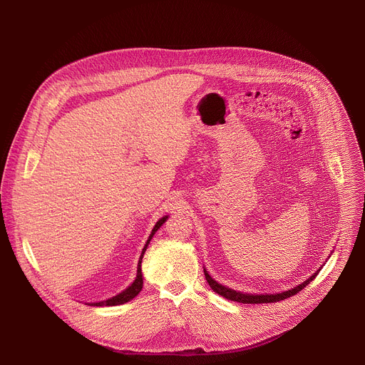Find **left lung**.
<instances>
[{
    "label": "left lung",
    "instance_id": "1",
    "mask_svg": "<svg viewBox=\"0 0 365 365\" xmlns=\"http://www.w3.org/2000/svg\"><path fill=\"white\" fill-rule=\"evenodd\" d=\"M203 272H205L206 282L210 283L211 289H212L214 292H217L218 294L224 296V297L228 299V300H234V302H238V303H274V302H280V300H284V299H287V297H290V296L297 294L302 289H304L312 280H314V279L318 276V273H319L321 270H319L318 273H315L314 276H310V279H307L304 283L299 284L297 287H294V289H292V290H287V292H283V293H277V294H247V293L235 292V290H231V289H228V287H225V286L217 283L210 274L206 273V270H203Z\"/></svg>",
    "mask_w": 365,
    "mask_h": 365
}]
</instances>
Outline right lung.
I'll use <instances>...</instances> for the list:
<instances>
[{"label": "right lung", "mask_w": 365, "mask_h": 365, "mask_svg": "<svg viewBox=\"0 0 365 365\" xmlns=\"http://www.w3.org/2000/svg\"><path fill=\"white\" fill-rule=\"evenodd\" d=\"M166 220H168V217H163L162 220H159V221H158V224L154 225V228H153V231H151V234H150V237H148V240H147V242H145V245H144V248H143V252H141V255H140V259H138V267H137V277H135V280L133 282V284H131V286H128V287H127L124 292H121L120 294H117V296H114V297H111V299H108V300H103V302H99V303H93V306H115V304H123V303H125V302H128V300L134 299V297L141 292V289H143L141 259H143L144 251L147 250V245H148L150 240L153 238L154 232L158 231V230L163 225V222H165Z\"/></svg>", "instance_id": "right-lung-1"}]
</instances>
